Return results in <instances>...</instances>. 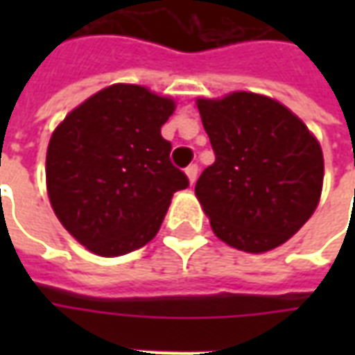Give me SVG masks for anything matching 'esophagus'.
<instances>
[{"label": "esophagus", "instance_id": "obj_1", "mask_svg": "<svg viewBox=\"0 0 355 355\" xmlns=\"http://www.w3.org/2000/svg\"><path fill=\"white\" fill-rule=\"evenodd\" d=\"M186 175H188V180H190V184H193V182L198 180V165H196V163L188 165V167H186Z\"/></svg>", "mask_w": 355, "mask_h": 355}]
</instances>
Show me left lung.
Segmentation results:
<instances>
[{"mask_svg":"<svg viewBox=\"0 0 355 355\" xmlns=\"http://www.w3.org/2000/svg\"><path fill=\"white\" fill-rule=\"evenodd\" d=\"M215 163L196 196L224 243L264 253L313 215L323 186L320 142L289 108L262 94L198 98Z\"/></svg>","mask_w":355,"mask_h":355,"instance_id":"8db88e82","label":"left lung"}]
</instances>
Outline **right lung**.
Returning a JSON list of instances; mask_svg holds the SVG:
<instances>
[{"label": "right lung", "mask_w": 355, "mask_h": 355, "mask_svg": "<svg viewBox=\"0 0 355 355\" xmlns=\"http://www.w3.org/2000/svg\"><path fill=\"white\" fill-rule=\"evenodd\" d=\"M175 101L140 85L116 83L72 110L47 148V192L73 238L101 257L146 245L173 193L188 177L171 163L162 125Z\"/></svg>", "instance_id": "add662e5"}]
</instances>
